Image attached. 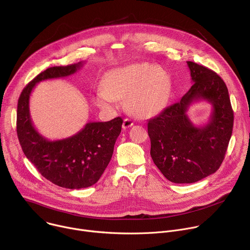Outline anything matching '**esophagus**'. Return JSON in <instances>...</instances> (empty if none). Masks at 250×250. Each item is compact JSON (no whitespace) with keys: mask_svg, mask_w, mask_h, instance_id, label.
Returning a JSON list of instances; mask_svg holds the SVG:
<instances>
[{"mask_svg":"<svg viewBox=\"0 0 250 250\" xmlns=\"http://www.w3.org/2000/svg\"><path fill=\"white\" fill-rule=\"evenodd\" d=\"M132 125H133V122L131 120H129V119H125L124 120V123H123V128L124 129H126V128H128Z\"/></svg>","mask_w":250,"mask_h":250,"instance_id":"obj_1","label":"esophagus"}]
</instances>
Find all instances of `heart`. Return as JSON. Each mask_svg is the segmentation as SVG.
Listing matches in <instances>:
<instances>
[{
  "label": "heart",
  "mask_w": 250,
  "mask_h": 250,
  "mask_svg": "<svg viewBox=\"0 0 250 250\" xmlns=\"http://www.w3.org/2000/svg\"><path fill=\"white\" fill-rule=\"evenodd\" d=\"M171 89V78L164 69L149 63H133L106 72L94 100L100 109L110 111L116 108V101L125 99L133 115L149 118L165 108Z\"/></svg>",
  "instance_id": "1"
}]
</instances>
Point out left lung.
I'll return each instance as SVG.
<instances>
[{
	"label": "left lung",
	"instance_id": "obj_1",
	"mask_svg": "<svg viewBox=\"0 0 250 250\" xmlns=\"http://www.w3.org/2000/svg\"><path fill=\"white\" fill-rule=\"evenodd\" d=\"M192 87L181 101L147 123L150 155L166 179L177 184L198 182L221 166L232 133L233 112L224 80L212 70L188 61ZM212 104L210 119L195 126L187 112L195 101Z\"/></svg>",
	"mask_w": 250,
	"mask_h": 250
}]
</instances>
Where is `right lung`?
<instances>
[{
    "mask_svg": "<svg viewBox=\"0 0 250 250\" xmlns=\"http://www.w3.org/2000/svg\"><path fill=\"white\" fill-rule=\"evenodd\" d=\"M84 62L46 69L22 90L17 112V132L26 158L53 184L66 189L87 188L101 178L111 161L122 131V118L87 123L72 136L49 140L35 129L29 113L30 94L38 83L76 73Z\"/></svg>",
    "mask_w": 250,
    "mask_h": 250,
    "instance_id": "add662e5",
    "label": "right lung"
}]
</instances>
